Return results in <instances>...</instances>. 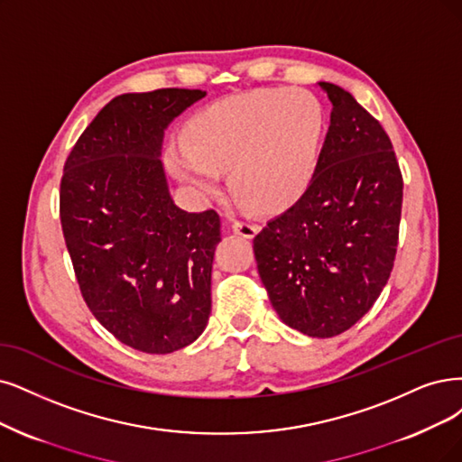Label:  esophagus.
Masks as SVG:
<instances>
[{"instance_id": "esophagus-1", "label": "esophagus", "mask_w": 462, "mask_h": 462, "mask_svg": "<svg viewBox=\"0 0 462 462\" xmlns=\"http://www.w3.org/2000/svg\"><path fill=\"white\" fill-rule=\"evenodd\" d=\"M232 230H234V234L245 237V240H251V237H254V236L259 234V226L257 225H251V222H240V220L234 222Z\"/></svg>"}]
</instances>
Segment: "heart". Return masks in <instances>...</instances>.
Returning <instances> with one entry per match:
<instances>
[{
  "label": "heart",
  "mask_w": 462,
  "mask_h": 462,
  "mask_svg": "<svg viewBox=\"0 0 462 462\" xmlns=\"http://www.w3.org/2000/svg\"><path fill=\"white\" fill-rule=\"evenodd\" d=\"M326 129L319 100L304 89H257L198 112L186 144L165 150L169 173L203 199L228 175L234 198L261 215H282L314 179Z\"/></svg>",
  "instance_id": "obj_1"
}]
</instances>
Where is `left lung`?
<instances>
[{"mask_svg": "<svg viewBox=\"0 0 462 462\" xmlns=\"http://www.w3.org/2000/svg\"><path fill=\"white\" fill-rule=\"evenodd\" d=\"M318 85L333 110L314 179L254 236L253 249L280 319L328 338L365 316L390 278L403 180L377 119L338 85Z\"/></svg>", "mask_w": 462, "mask_h": 462, "instance_id": "8db88e82", "label": "left lung"}]
</instances>
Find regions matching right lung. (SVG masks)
<instances>
[{
	"mask_svg": "<svg viewBox=\"0 0 462 462\" xmlns=\"http://www.w3.org/2000/svg\"><path fill=\"white\" fill-rule=\"evenodd\" d=\"M205 95H119L64 163L60 222L81 295L102 328L146 354L192 345L211 314L220 218L177 208L160 160L169 124Z\"/></svg>",
	"mask_w": 462,
	"mask_h": 462,
	"instance_id": "add662e5",
	"label": "right lung"
}]
</instances>
